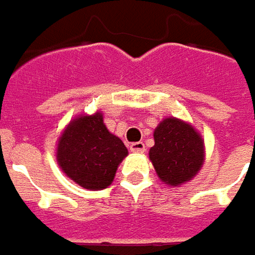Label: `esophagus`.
<instances>
[{
	"mask_svg": "<svg viewBox=\"0 0 255 255\" xmlns=\"http://www.w3.org/2000/svg\"><path fill=\"white\" fill-rule=\"evenodd\" d=\"M130 151L134 153L145 152V145H144V142H141V141L133 142V144L130 145Z\"/></svg>",
	"mask_w": 255,
	"mask_h": 255,
	"instance_id": "esophagus-1",
	"label": "esophagus"
}]
</instances>
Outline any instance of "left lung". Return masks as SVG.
Instances as JSON below:
<instances>
[{"label": "left lung", "instance_id": "8db88e82", "mask_svg": "<svg viewBox=\"0 0 255 255\" xmlns=\"http://www.w3.org/2000/svg\"><path fill=\"white\" fill-rule=\"evenodd\" d=\"M149 159L162 181L176 187L192 180L205 160V142L192 125L165 118L153 131Z\"/></svg>", "mask_w": 255, "mask_h": 255}]
</instances>
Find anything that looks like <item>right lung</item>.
<instances>
[{
  "label": "right lung",
  "instance_id": "right-lung-1",
  "mask_svg": "<svg viewBox=\"0 0 255 255\" xmlns=\"http://www.w3.org/2000/svg\"><path fill=\"white\" fill-rule=\"evenodd\" d=\"M128 148L110 133L103 114L79 115L67 125L57 142L56 158L61 170L86 189H103L114 181Z\"/></svg>",
  "mask_w": 255,
  "mask_h": 255
}]
</instances>
